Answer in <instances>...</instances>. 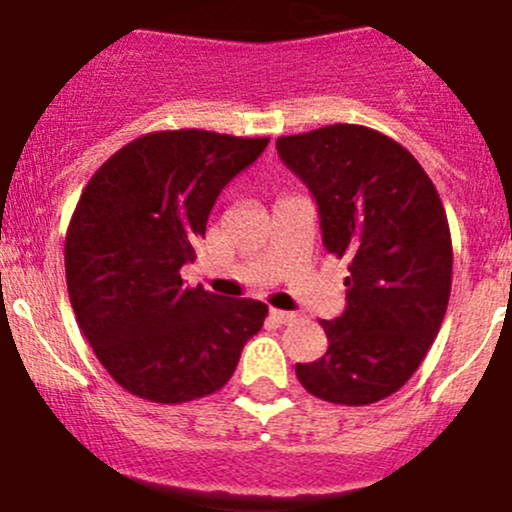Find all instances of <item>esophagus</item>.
<instances>
[{"instance_id":"1","label":"esophagus","mask_w":512,"mask_h":512,"mask_svg":"<svg viewBox=\"0 0 512 512\" xmlns=\"http://www.w3.org/2000/svg\"><path fill=\"white\" fill-rule=\"evenodd\" d=\"M270 316L277 324H292V321H297V314L294 311H282V309H272Z\"/></svg>"}]
</instances>
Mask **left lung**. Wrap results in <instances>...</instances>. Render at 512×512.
I'll return each instance as SVG.
<instances>
[{
  "instance_id": "obj_1",
  "label": "left lung",
  "mask_w": 512,
  "mask_h": 512,
  "mask_svg": "<svg viewBox=\"0 0 512 512\" xmlns=\"http://www.w3.org/2000/svg\"><path fill=\"white\" fill-rule=\"evenodd\" d=\"M277 152L316 198L326 250L348 257L346 311L321 321L328 351L297 363V378L333 405H373L412 378L444 321L446 211L419 161L370 127L279 137Z\"/></svg>"
}]
</instances>
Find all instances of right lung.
<instances>
[{
  "instance_id": "1",
  "label": "right lung",
  "mask_w": 512,
  "mask_h": 512,
  "mask_svg": "<svg viewBox=\"0 0 512 512\" xmlns=\"http://www.w3.org/2000/svg\"><path fill=\"white\" fill-rule=\"evenodd\" d=\"M267 137L149 132L85 186L66 233V282L80 331L117 385L181 405L235 373L267 306L186 287L215 198L265 152Z\"/></svg>"
}]
</instances>
